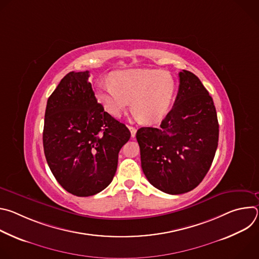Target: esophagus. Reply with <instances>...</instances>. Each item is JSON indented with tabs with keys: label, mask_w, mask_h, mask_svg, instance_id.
<instances>
[{
	"label": "esophagus",
	"mask_w": 259,
	"mask_h": 259,
	"mask_svg": "<svg viewBox=\"0 0 259 259\" xmlns=\"http://www.w3.org/2000/svg\"><path fill=\"white\" fill-rule=\"evenodd\" d=\"M130 132H131V136L132 137H135V134H136V128L133 127V126H128Z\"/></svg>",
	"instance_id": "obj_1"
}]
</instances>
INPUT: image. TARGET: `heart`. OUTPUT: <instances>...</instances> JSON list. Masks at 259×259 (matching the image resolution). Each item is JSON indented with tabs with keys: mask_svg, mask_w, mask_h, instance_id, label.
<instances>
[{
	"mask_svg": "<svg viewBox=\"0 0 259 259\" xmlns=\"http://www.w3.org/2000/svg\"><path fill=\"white\" fill-rule=\"evenodd\" d=\"M175 83L170 73L160 69H129L114 72L110 84H100L96 97L108 114L120 117L131 101L140 122L153 124L169 112Z\"/></svg>",
	"mask_w": 259,
	"mask_h": 259,
	"instance_id": "b5f03b06",
	"label": "heart"
}]
</instances>
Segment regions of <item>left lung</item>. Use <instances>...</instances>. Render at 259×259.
<instances>
[{"mask_svg": "<svg viewBox=\"0 0 259 259\" xmlns=\"http://www.w3.org/2000/svg\"><path fill=\"white\" fill-rule=\"evenodd\" d=\"M218 135L212 97L196 75L183 69L174 105L160 127L136 132L144 175L166 194L194 190L210 169Z\"/></svg>", "mask_w": 259, "mask_h": 259, "instance_id": "1", "label": "left lung"}]
</instances>
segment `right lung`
Returning <instances> with one entry per match:
<instances>
[{"label":"right lung","instance_id":"1","mask_svg":"<svg viewBox=\"0 0 259 259\" xmlns=\"http://www.w3.org/2000/svg\"><path fill=\"white\" fill-rule=\"evenodd\" d=\"M86 71H70L47 101L43 131L48 166L60 186L89 197L112 182L129 129L97 102Z\"/></svg>","mask_w":259,"mask_h":259}]
</instances>
